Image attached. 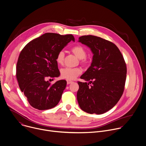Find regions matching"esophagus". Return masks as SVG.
<instances>
[{"mask_svg":"<svg viewBox=\"0 0 146 146\" xmlns=\"http://www.w3.org/2000/svg\"><path fill=\"white\" fill-rule=\"evenodd\" d=\"M73 82L72 81H70V80H67V84H70L71 83H73Z\"/></svg>","mask_w":146,"mask_h":146,"instance_id":"obj_1","label":"esophagus"}]
</instances>
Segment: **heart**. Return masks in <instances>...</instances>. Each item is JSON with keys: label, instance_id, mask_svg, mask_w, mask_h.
<instances>
[{"label": "heart", "instance_id": "1", "mask_svg": "<svg viewBox=\"0 0 146 146\" xmlns=\"http://www.w3.org/2000/svg\"><path fill=\"white\" fill-rule=\"evenodd\" d=\"M72 53L79 59L81 60L83 63L85 62V57L86 56V52L85 48L81 45H76L73 47L71 49ZM65 58V53L64 51H60L57 55L56 61L58 65H62L64 63ZM81 73V69L78 68H65L61 70V76L63 78L68 80H72L75 79L79 74Z\"/></svg>", "mask_w": 146, "mask_h": 146}]
</instances>
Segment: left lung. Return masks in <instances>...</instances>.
Wrapping results in <instances>:
<instances>
[{
    "mask_svg": "<svg viewBox=\"0 0 146 146\" xmlns=\"http://www.w3.org/2000/svg\"><path fill=\"white\" fill-rule=\"evenodd\" d=\"M78 42L90 48L93 56L90 66L80 77L89 82H78L77 102L88 113L103 114L117 103L123 93L125 62L118 47L110 41L89 35L80 36Z\"/></svg>",
    "mask_w": 146,
    "mask_h": 146,
    "instance_id": "1",
    "label": "left lung"
}]
</instances>
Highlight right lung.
Instances as JSON below:
<instances>
[{
  "label": "right lung",
  "mask_w": 146,
  "mask_h": 146,
  "mask_svg": "<svg viewBox=\"0 0 146 146\" xmlns=\"http://www.w3.org/2000/svg\"><path fill=\"white\" fill-rule=\"evenodd\" d=\"M71 40L74 41L72 34L47 33L29 42L21 51L17 64V78L33 108L51 109L60 101L66 81L60 80L52 85L47 80L60 76L56 57Z\"/></svg>",
  "instance_id": "right-lung-1"
}]
</instances>
